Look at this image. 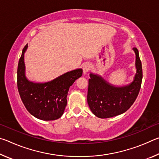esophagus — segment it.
<instances>
[{
	"mask_svg": "<svg viewBox=\"0 0 159 159\" xmlns=\"http://www.w3.org/2000/svg\"><path fill=\"white\" fill-rule=\"evenodd\" d=\"M91 69V65L90 64H85L84 66L83 67V74H86L88 71H90Z\"/></svg>",
	"mask_w": 159,
	"mask_h": 159,
	"instance_id": "1",
	"label": "esophagus"
}]
</instances>
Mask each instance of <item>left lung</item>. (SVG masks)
<instances>
[{"instance_id":"8db88e82","label":"left lung","mask_w":159,"mask_h":159,"mask_svg":"<svg viewBox=\"0 0 159 159\" xmlns=\"http://www.w3.org/2000/svg\"><path fill=\"white\" fill-rule=\"evenodd\" d=\"M135 53L136 74L130 84L116 86L98 74H90L87 100L90 109L97 117L107 118L122 114L133 105L141 88L142 63L138 50Z\"/></svg>"}]
</instances>
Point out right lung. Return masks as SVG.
<instances>
[{
  "mask_svg": "<svg viewBox=\"0 0 159 159\" xmlns=\"http://www.w3.org/2000/svg\"><path fill=\"white\" fill-rule=\"evenodd\" d=\"M27 48L26 44L17 68V88L21 101L34 117L43 120L58 119L62 116L66 106L70 86L82 76L83 69L66 72L48 82L30 81L25 75V53Z\"/></svg>",
  "mask_w": 159,
  "mask_h": 159,
  "instance_id": "add662e5",
  "label": "right lung"
}]
</instances>
